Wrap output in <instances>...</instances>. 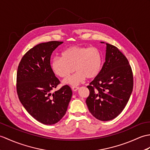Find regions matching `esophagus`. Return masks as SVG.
<instances>
[{
	"instance_id": "1",
	"label": "esophagus",
	"mask_w": 150,
	"mask_h": 150,
	"mask_svg": "<svg viewBox=\"0 0 150 150\" xmlns=\"http://www.w3.org/2000/svg\"><path fill=\"white\" fill-rule=\"evenodd\" d=\"M79 87H77V86H73V87H71V89H72V90L74 91H77V90L79 89Z\"/></svg>"
}]
</instances>
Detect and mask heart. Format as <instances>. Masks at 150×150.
<instances>
[{
    "label": "heart",
    "mask_w": 150,
    "mask_h": 150,
    "mask_svg": "<svg viewBox=\"0 0 150 150\" xmlns=\"http://www.w3.org/2000/svg\"><path fill=\"white\" fill-rule=\"evenodd\" d=\"M102 57L95 47H69L62 52L61 57H55L51 68L57 76L67 78L74 71L76 72L64 81V83L77 86L87 79H92L99 74Z\"/></svg>",
    "instance_id": "b5f03b06"
}]
</instances>
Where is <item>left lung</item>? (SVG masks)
<instances>
[{
  "mask_svg": "<svg viewBox=\"0 0 150 150\" xmlns=\"http://www.w3.org/2000/svg\"><path fill=\"white\" fill-rule=\"evenodd\" d=\"M106 45L105 61L87 86L89 95L86 100L89 112L103 121L114 119L122 112L134 86L133 74L127 57L116 47Z\"/></svg>",
  "mask_w": 150,
  "mask_h": 150,
  "instance_id": "obj_1",
  "label": "left lung"
}]
</instances>
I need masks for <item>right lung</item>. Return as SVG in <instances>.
<instances>
[{"label": "right lung", "mask_w": 150, "mask_h": 150, "mask_svg": "<svg viewBox=\"0 0 150 150\" xmlns=\"http://www.w3.org/2000/svg\"><path fill=\"white\" fill-rule=\"evenodd\" d=\"M62 41L40 43L21 59L16 74V91L22 105L30 115L44 125L60 121L68 109L72 91L68 85L51 93L60 81L50 66L53 51Z\"/></svg>", "instance_id": "obj_1"}]
</instances>
